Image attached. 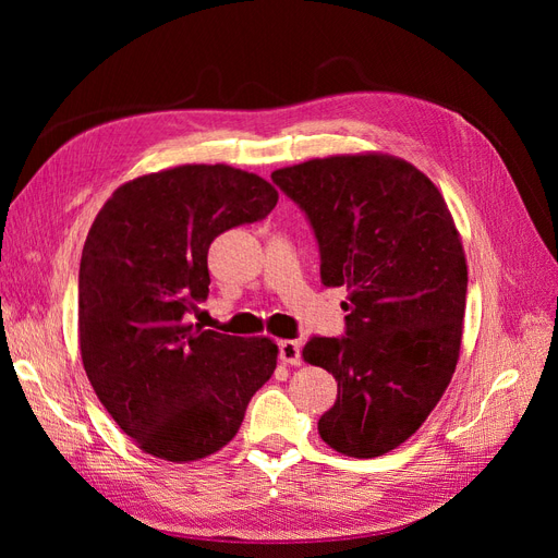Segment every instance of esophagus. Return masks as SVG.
<instances>
[{
  "instance_id": "1",
  "label": "esophagus",
  "mask_w": 558,
  "mask_h": 558,
  "mask_svg": "<svg viewBox=\"0 0 558 558\" xmlns=\"http://www.w3.org/2000/svg\"><path fill=\"white\" fill-rule=\"evenodd\" d=\"M300 351H302L300 342H295V340H281L279 342V361L283 365H300L302 363Z\"/></svg>"
}]
</instances>
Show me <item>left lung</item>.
<instances>
[{
  "label": "left lung",
  "instance_id": "1",
  "mask_svg": "<svg viewBox=\"0 0 558 558\" xmlns=\"http://www.w3.org/2000/svg\"><path fill=\"white\" fill-rule=\"evenodd\" d=\"M305 209L320 281L347 286V337H314L302 359L332 373L318 418L328 447L375 459L421 428L459 363L468 291L461 234L437 185L408 160L367 150L281 167Z\"/></svg>",
  "mask_w": 558,
  "mask_h": 558
}]
</instances>
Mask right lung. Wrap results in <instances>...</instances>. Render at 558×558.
<instances>
[{"label":"right lung","mask_w":558,"mask_h":558,"mask_svg":"<svg viewBox=\"0 0 558 558\" xmlns=\"http://www.w3.org/2000/svg\"><path fill=\"white\" fill-rule=\"evenodd\" d=\"M279 199L230 165H179L118 185L83 244L78 349L95 396L142 451L191 463L238 435L272 377V337L185 324L209 295L218 234L265 218Z\"/></svg>","instance_id":"1"}]
</instances>
